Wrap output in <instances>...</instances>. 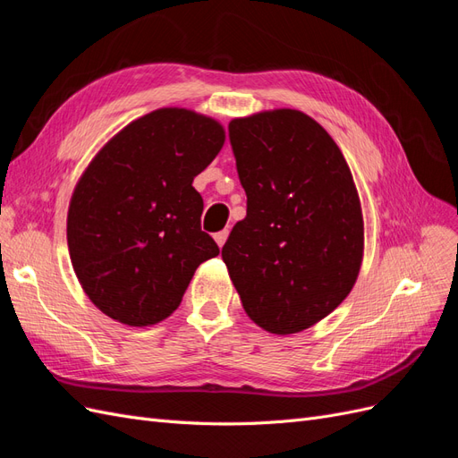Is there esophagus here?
<instances>
[{
	"mask_svg": "<svg viewBox=\"0 0 458 458\" xmlns=\"http://www.w3.org/2000/svg\"><path fill=\"white\" fill-rule=\"evenodd\" d=\"M227 237H229V231H227V229H224V231H219V233H216V234H214V239H216V242H217V246H219V248L225 244Z\"/></svg>",
	"mask_w": 458,
	"mask_h": 458,
	"instance_id": "esophagus-1",
	"label": "esophagus"
}]
</instances>
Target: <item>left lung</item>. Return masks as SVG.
Wrapping results in <instances>:
<instances>
[{
    "label": "left lung",
    "instance_id": "1",
    "mask_svg": "<svg viewBox=\"0 0 458 458\" xmlns=\"http://www.w3.org/2000/svg\"><path fill=\"white\" fill-rule=\"evenodd\" d=\"M246 217L221 258L252 321L296 335L335 311L363 261V214L342 150L293 108L229 122Z\"/></svg>",
    "mask_w": 458,
    "mask_h": 458
}]
</instances>
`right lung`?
<instances>
[{
	"label": "right lung",
	"instance_id": "obj_1",
	"mask_svg": "<svg viewBox=\"0 0 458 458\" xmlns=\"http://www.w3.org/2000/svg\"><path fill=\"white\" fill-rule=\"evenodd\" d=\"M225 143L214 118L158 108L118 131L72 192L66 239L78 281L105 315L130 327L170 317L219 248L200 229L192 187Z\"/></svg>",
	"mask_w": 458,
	"mask_h": 458
}]
</instances>
